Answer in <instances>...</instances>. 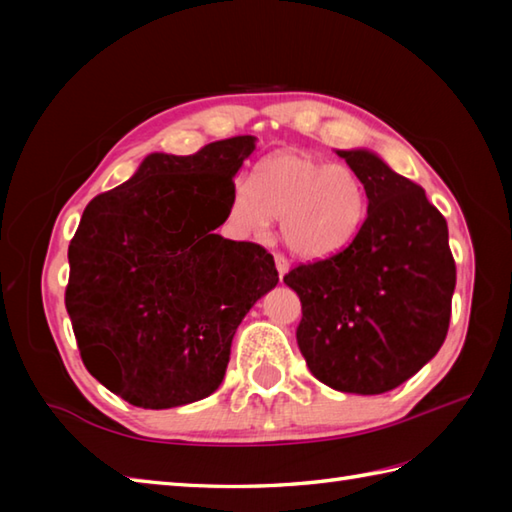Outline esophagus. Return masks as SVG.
Returning <instances> with one entry per match:
<instances>
[{
	"instance_id": "1",
	"label": "esophagus",
	"mask_w": 512,
	"mask_h": 512,
	"mask_svg": "<svg viewBox=\"0 0 512 512\" xmlns=\"http://www.w3.org/2000/svg\"><path fill=\"white\" fill-rule=\"evenodd\" d=\"M275 268H277V273H280V277H284L289 271V259L282 253H275Z\"/></svg>"
}]
</instances>
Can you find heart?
<instances>
[{
	"mask_svg": "<svg viewBox=\"0 0 512 512\" xmlns=\"http://www.w3.org/2000/svg\"><path fill=\"white\" fill-rule=\"evenodd\" d=\"M280 219L284 244L307 259L348 248L368 216V192L345 162H325L307 151H277L239 178L225 207V223L239 237L264 235Z\"/></svg>",
	"mask_w": 512,
	"mask_h": 512,
	"instance_id": "heart-1",
	"label": "heart"
}]
</instances>
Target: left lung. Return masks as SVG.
I'll return each mask as SVG.
<instances>
[{"label": "left lung", "instance_id": "1", "mask_svg": "<svg viewBox=\"0 0 512 512\" xmlns=\"http://www.w3.org/2000/svg\"><path fill=\"white\" fill-rule=\"evenodd\" d=\"M359 173L368 216L352 244L284 275L298 293V348L341 393L393 391L443 345L456 264L447 221L420 185L370 151H336Z\"/></svg>", "mask_w": 512, "mask_h": 512}]
</instances>
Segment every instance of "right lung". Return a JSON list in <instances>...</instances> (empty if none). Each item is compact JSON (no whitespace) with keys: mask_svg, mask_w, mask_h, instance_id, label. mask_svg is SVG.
<instances>
[{"mask_svg":"<svg viewBox=\"0 0 512 512\" xmlns=\"http://www.w3.org/2000/svg\"><path fill=\"white\" fill-rule=\"evenodd\" d=\"M253 135L194 155H146L94 196L69 241L65 307L94 379L133 406L171 409L221 386L250 307L277 280L273 255L214 235Z\"/></svg>","mask_w":512,"mask_h":512,"instance_id":"obj_1","label":"right lung"}]
</instances>
